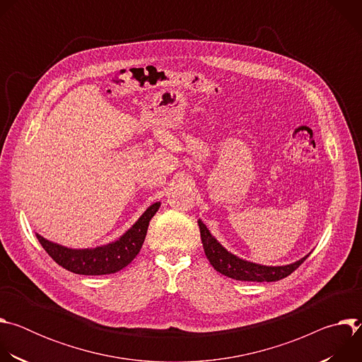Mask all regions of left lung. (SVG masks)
Here are the masks:
<instances>
[{"mask_svg": "<svg viewBox=\"0 0 362 362\" xmlns=\"http://www.w3.org/2000/svg\"><path fill=\"white\" fill-rule=\"evenodd\" d=\"M197 225L200 228V238L204 249V255L208 257L211 265L222 275L236 279V281H247V282H274L291 275L305 259L311 255L309 252L299 261L279 265V267H269L261 265L256 262H250L242 259L238 255L229 252L223 247L218 239L211 233V230L206 228L202 219H197Z\"/></svg>", "mask_w": 362, "mask_h": 362, "instance_id": "obj_1", "label": "left lung"}]
</instances>
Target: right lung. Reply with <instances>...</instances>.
Here are the masks:
<instances>
[{
    "mask_svg": "<svg viewBox=\"0 0 362 362\" xmlns=\"http://www.w3.org/2000/svg\"><path fill=\"white\" fill-rule=\"evenodd\" d=\"M160 202H154L119 239L95 247H69L35 233L45 252L64 269L78 275H109L126 268L141 249L150 219Z\"/></svg>",
    "mask_w": 362,
    "mask_h": 362,
    "instance_id": "right-lung-1",
    "label": "right lung"
}]
</instances>
